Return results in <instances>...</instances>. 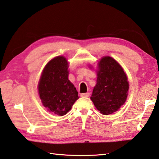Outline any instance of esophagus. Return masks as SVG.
<instances>
[{
  "label": "esophagus",
  "mask_w": 159,
  "mask_h": 159,
  "mask_svg": "<svg viewBox=\"0 0 159 159\" xmlns=\"http://www.w3.org/2000/svg\"><path fill=\"white\" fill-rule=\"evenodd\" d=\"M81 97H88L89 96V92H86V93H83L80 94Z\"/></svg>",
  "instance_id": "esophagus-1"
}]
</instances>
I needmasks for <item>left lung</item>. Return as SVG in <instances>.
<instances>
[{
	"label": "left lung",
	"mask_w": 159,
	"mask_h": 159,
	"mask_svg": "<svg viewBox=\"0 0 159 159\" xmlns=\"http://www.w3.org/2000/svg\"><path fill=\"white\" fill-rule=\"evenodd\" d=\"M97 73V84L90 99L101 113L112 114L125 103L127 98V76L119 63L110 56L100 60Z\"/></svg>",
	"instance_id": "1"
}]
</instances>
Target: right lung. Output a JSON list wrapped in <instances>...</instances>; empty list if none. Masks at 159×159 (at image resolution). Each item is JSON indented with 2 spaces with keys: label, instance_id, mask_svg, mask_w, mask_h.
<instances>
[{
  "label": "right lung",
  "instance_id": "obj_1",
  "mask_svg": "<svg viewBox=\"0 0 159 159\" xmlns=\"http://www.w3.org/2000/svg\"><path fill=\"white\" fill-rule=\"evenodd\" d=\"M68 67L64 56L55 57L45 66L38 83L43 106L59 116L67 114L79 98L76 88L68 79Z\"/></svg>",
  "mask_w": 159,
  "mask_h": 159
}]
</instances>
